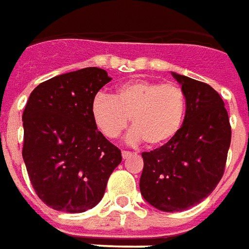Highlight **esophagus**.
I'll use <instances>...</instances> for the list:
<instances>
[{"instance_id":"34e87169","label":"esophagus","mask_w":249,"mask_h":249,"mask_svg":"<svg viewBox=\"0 0 249 249\" xmlns=\"http://www.w3.org/2000/svg\"><path fill=\"white\" fill-rule=\"evenodd\" d=\"M133 156V153L131 151H127V150H123L122 151V157H123V160H127L128 157H131Z\"/></svg>"}]
</instances>
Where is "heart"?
Returning a JSON list of instances; mask_svg holds the SVG:
<instances>
[{"label":"heart","mask_w":249,"mask_h":249,"mask_svg":"<svg viewBox=\"0 0 249 249\" xmlns=\"http://www.w3.org/2000/svg\"><path fill=\"white\" fill-rule=\"evenodd\" d=\"M186 108V93L178 84L144 79L122 84L112 98L98 93L91 103L93 122L105 137H121L131 118V139L150 147L167 143L179 133Z\"/></svg>","instance_id":"1"}]
</instances>
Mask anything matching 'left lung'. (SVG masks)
<instances>
[{
	"instance_id": "obj_1",
	"label": "left lung",
	"mask_w": 249,
	"mask_h": 249,
	"mask_svg": "<svg viewBox=\"0 0 249 249\" xmlns=\"http://www.w3.org/2000/svg\"><path fill=\"white\" fill-rule=\"evenodd\" d=\"M182 84L188 108L179 133L158 149L142 153L139 188L163 212L197 205L223 177L232 130L221 96L209 84L173 73Z\"/></svg>"
}]
</instances>
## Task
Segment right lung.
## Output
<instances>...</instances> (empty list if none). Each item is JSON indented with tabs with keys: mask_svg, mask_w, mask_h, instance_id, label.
<instances>
[{
	"mask_svg": "<svg viewBox=\"0 0 249 249\" xmlns=\"http://www.w3.org/2000/svg\"><path fill=\"white\" fill-rule=\"evenodd\" d=\"M105 70L83 68L38 84L22 114V158L38 198L60 212L96 205L122 162L121 150L100 133L91 103L110 82Z\"/></svg>",
	"mask_w": 249,
	"mask_h": 249,
	"instance_id": "add662e5",
	"label": "right lung"
}]
</instances>
